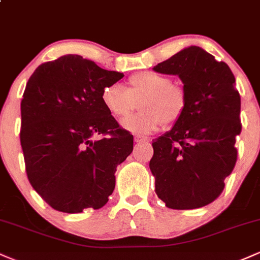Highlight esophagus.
Wrapping results in <instances>:
<instances>
[{"mask_svg":"<svg viewBox=\"0 0 260 260\" xmlns=\"http://www.w3.org/2000/svg\"><path fill=\"white\" fill-rule=\"evenodd\" d=\"M134 142H136L137 144H139V143H147V142H149V140L147 138H144V137L137 136V137H134Z\"/></svg>","mask_w":260,"mask_h":260,"instance_id":"1","label":"esophagus"}]
</instances>
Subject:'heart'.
<instances>
[{
    "label": "heart",
    "instance_id": "b5f03b06",
    "mask_svg": "<svg viewBox=\"0 0 260 260\" xmlns=\"http://www.w3.org/2000/svg\"><path fill=\"white\" fill-rule=\"evenodd\" d=\"M101 103L116 118L131 115L139 103V113L122 122V127L136 134H150L164 126H174L186 110V92L171 84V79L156 72H140L129 77L128 89L110 84L101 91Z\"/></svg>",
    "mask_w": 260,
    "mask_h": 260
}]
</instances>
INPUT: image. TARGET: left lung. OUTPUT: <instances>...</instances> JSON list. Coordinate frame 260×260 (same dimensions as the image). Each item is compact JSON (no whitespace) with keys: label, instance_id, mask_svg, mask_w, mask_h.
I'll return each instance as SVG.
<instances>
[{"label":"left lung","instance_id":"left-lung-1","mask_svg":"<svg viewBox=\"0 0 260 260\" xmlns=\"http://www.w3.org/2000/svg\"><path fill=\"white\" fill-rule=\"evenodd\" d=\"M178 76L187 104L171 131L153 140L149 168L155 192L177 210L210 204L221 194L225 178L237 161L241 98L225 62L198 46H189L153 68Z\"/></svg>","mask_w":260,"mask_h":260}]
</instances>
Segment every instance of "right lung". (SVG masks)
Wrapping results in <instances>:
<instances>
[{
  "label": "right lung",
  "mask_w": 260,
  "mask_h": 260,
  "mask_svg": "<svg viewBox=\"0 0 260 260\" xmlns=\"http://www.w3.org/2000/svg\"><path fill=\"white\" fill-rule=\"evenodd\" d=\"M123 78L79 55L40 64L26 83L20 145L28 180L62 213L100 209L115 189L116 168L133 150V136L101 103Z\"/></svg>",
  "instance_id": "right-lung-1"
}]
</instances>
